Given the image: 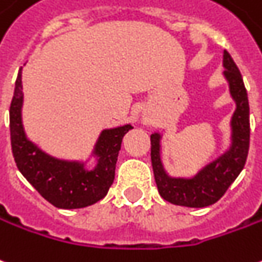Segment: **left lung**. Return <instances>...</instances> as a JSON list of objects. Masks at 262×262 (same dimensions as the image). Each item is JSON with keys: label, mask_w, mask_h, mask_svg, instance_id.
<instances>
[{"label": "left lung", "mask_w": 262, "mask_h": 262, "mask_svg": "<svg viewBox=\"0 0 262 262\" xmlns=\"http://www.w3.org/2000/svg\"><path fill=\"white\" fill-rule=\"evenodd\" d=\"M224 75L230 83V92L237 103L233 115V144L226 155L208 164L193 179H173L166 174L160 162V135L150 136V157L159 194L166 201L184 207H207L224 195L227 188L238 177L250 149V106L239 69L231 55L224 51Z\"/></svg>", "instance_id": "1"}]
</instances>
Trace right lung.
I'll list each match as a JSON object with an SVG mask.
<instances>
[{"instance_id":"1","label":"right lung","mask_w":262,"mask_h":262,"mask_svg":"<svg viewBox=\"0 0 262 262\" xmlns=\"http://www.w3.org/2000/svg\"><path fill=\"white\" fill-rule=\"evenodd\" d=\"M23 80L18 72L10 106V132L12 156L18 170L39 194L58 208H82L102 200L115 180V167L122 139L133 129L130 125L103 130L95 155L98 166L91 171L83 164L48 156L25 137L21 123Z\"/></svg>"}]
</instances>
